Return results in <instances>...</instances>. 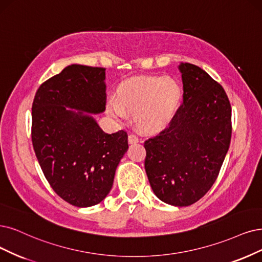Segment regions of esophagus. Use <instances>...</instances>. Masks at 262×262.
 Returning <instances> with one entry per match:
<instances>
[{
    "mask_svg": "<svg viewBox=\"0 0 262 262\" xmlns=\"http://www.w3.org/2000/svg\"><path fill=\"white\" fill-rule=\"evenodd\" d=\"M128 142L129 143H137V142H139V138L136 136V135L130 134L128 136Z\"/></svg>",
    "mask_w": 262,
    "mask_h": 262,
    "instance_id": "1",
    "label": "esophagus"
}]
</instances>
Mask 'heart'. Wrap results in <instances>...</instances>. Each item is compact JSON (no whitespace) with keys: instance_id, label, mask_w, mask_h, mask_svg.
<instances>
[{"instance_id":"b5f03b06","label":"heart","mask_w":262,"mask_h":262,"mask_svg":"<svg viewBox=\"0 0 262 262\" xmlns=\"http://www.w3.org/2000/svg\"><path fill=\"white\" fill-rule=\"evenodd\" d=\"M181 99V87L171 77L146 76L120 84L115 100H110L106 109L118 121L125 119V110L133 111V120L141 130L159 133L175 119Z\"/></svg>"}]
</instances>
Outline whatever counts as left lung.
<instances>
[{"mask_svg":"<svg viewBox=\"0 0 262 262\" xmlns=\"http://www.w3.org/2000/svg\"><path fill=\"white\" fill-rule=\"evenodd\" d=\"M183 102L167 128L144 141V168L162 202L189 206L214 185L230 147L231 104L200 67L180 63Z\"/></svg>","mask_w":262,"mask_h":262,"instance_id":"obj_1","label":"left lung"}]
</instances>
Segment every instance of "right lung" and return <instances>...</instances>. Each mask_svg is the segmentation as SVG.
<instances>
[{
    "instance_id": "right-lung-1",
    "label": "right lung",
    "mask_w": 262,
    "mask_h": 262,
    "mask_svg": "<svg viewBox=\"0 0 262 262\" xmlns=\"http://www.w3.org/2000/svg\"><path fill=\"white\" fill-rule=\"evenodd\" d=\"M105 69L71 64L45 81L32 104V144L53 190L76 207L100 203L128 149L127 133H104L88 113L105 110ZM68 107L79 110L73 112Z\"/></svg>"
}]
</instances>
